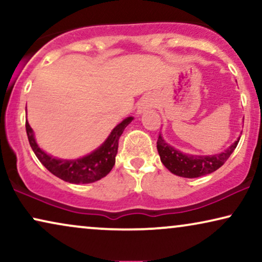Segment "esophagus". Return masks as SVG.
<instances>
[{"label": "esophagus", "mask_w": 262, "mask_h": 262, "mask_svg": "<svg viewBox=\"0 0 262 262\" xmlns=\"http://www.w3.org/2000/svg\"><path fill=\"white\" fill-rule=\"evenodd\" d=\"M155 105V98L152 94H146L141 99V101L137 103V113H143L150 107Z\"/></svg>", "instance_id": "esophagus-1"}]
</instances>
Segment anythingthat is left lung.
Listing matches in <instances>:
<instances>
[{
    "label": "left lung",
    "instance_id": "8db88e82",
    "mask_svg": "<svg viewBox=\"0 0 262 262\" xmlns=\"http://www.w3.org/2000/svg\"><path fill=\"white\" fill-rule=\"evenodd\" d=\"M239 138L231 144L224 152L216 154L212 156H196L182 154L179 150L164 142L161 135L157 138V151L160 154L161 162L171 173L182 178H199L210 174L223 166L232 151L237 146Z\"/></svg>",
    "mask_w": 262,
    "mask_h": 262
}]
</instances>
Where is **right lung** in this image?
Masks as SVG:
<instances>
[{
	"instance_id": "add662e5",
	"label": "right lung",
	"mask_w": 262,
	"mask_h": 262,
	"mask_svg": "<svg viewBox=\"0 0 262 262\" xmlns=\"http://www.w3.org/2000/svg\"><path fill=\"white\" fill-rule=\"evenodd\" d=\"M132 119L134 118L128 117L120 124H118L111 132L105 143L95 151L82 157V159L73 161L55 159L42 151L35 143L33 130L28 121H26V132L32 150L46 169L51 171L57 178L70 182V184H91V182H95L106 177L112 170L114 163H116L118 142H119L125 127L131 123Z\"/></svg>"
}]
</instances>
